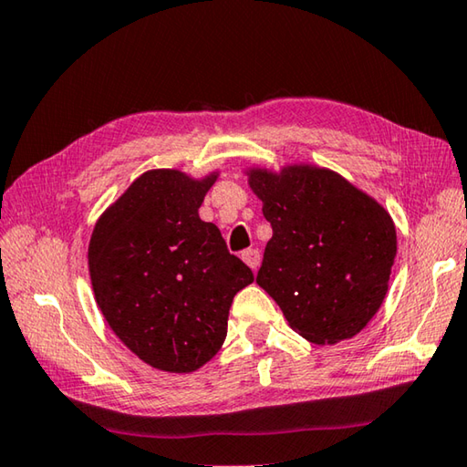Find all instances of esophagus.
Masks as SVG:
<instances>
[{
    "label": "esophagus",
    "mask_w": 467,
    "mask_h": 467,
    "mask_svg": "<svg viewBox=\"0 0 467 467\" xmlns=\"http://www.w3.org/2000/svg\"><path fill=\"white\" fill-rule=\"evenodd\" d=\"M243 261L247 263V265L255 271L257 267H259V263H261V253L257 251V249H247V251H243Z\"/></svg>",
    "instance_id": "1"
}]
</instances>
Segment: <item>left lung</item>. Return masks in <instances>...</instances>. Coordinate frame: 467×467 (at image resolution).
<instances>
[{
    "instance_id": "1",
    "label": "left lung",
    "mask_w": 467,
    "mask_h": 467,
    "mask_svg": "<svg viewBox=\"0 0 467 467\" xmlns=\"http://www.w3.org/2000/svg\"><path fill=\"white\" fill-rule=\"evenodd\" d=\"M247 175L274 228L257 284L310 343L358 335L386 298L396 257L392 218L325 167H253Z\"/></svg>"
}]
</instances>
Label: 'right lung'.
Returning a JSON list of instances; mask_svg holds the SVG:
<instances>
[{
	"label": "right lung",
	"mask_w": 467,
	"mask_h": 467,
	"mask_svg": "<svg viewBox=\"0 0 467 467\" xmlns=\"http://www.w3.org/2000/svg\"><path fill=\"white\" fill-rule=\"evenodd\" d=\"M216 177L150 169L91 233L89 277L101 315L139 359L171 374L214 358L234 294L255 279L198 214Z\"/></svg>",
	"instance_id": "right-lung-1"
}]
</instances>
